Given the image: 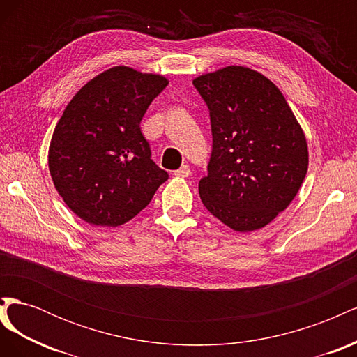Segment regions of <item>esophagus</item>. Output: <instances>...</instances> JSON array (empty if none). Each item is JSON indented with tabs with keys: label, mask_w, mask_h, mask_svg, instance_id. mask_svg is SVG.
Masks as SVG:
<instances>
[{
	"label": "esophagus",
	"mask_w": 357,
	"mask_h": 357,
	"mask_svg": "<svg viewBox=\"0 0 357 357\" xmlns=\"http://www.w3.org/2000/svg\"><path fill=\"white\" fill-rule=\"evenodd\" d=\"M174 174L178 177H189L190 176V167L189 165H181L177 171H174Z\"/></svg>",
	"instance_id": "esophagus-1"
}]
</instances>
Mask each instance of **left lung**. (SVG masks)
Wrapping results in <instances>:
<instances>
[{
  "mask_svg": "<svg viewBox=\"0 0 357 357\" xmlns=\"http://www.w3.org/2000/svg\"><path fill=\"white\" fill-rule=\"evenodd\" d=\"M210 112L213 149L199 197L234 231L264 228L296 197L308 169L304 132L261 73L231 66L193 80Z\"/></svg>",
  "mask_w": 357,
  "mask_h": 357,
  "instance_id": "1",
  "label": "left lung"
}]
</instances>
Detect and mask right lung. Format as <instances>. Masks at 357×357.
Wrapping results in <instances>:
<instances>
[{"instance_id":"obj_1","label":"right lung","mask_w":357,"mask_h":357,"mask_svg":"<svg viewBox=\"0 0 357 357\" xmlns=\"http://www.w3.org/2000/svg\"><path fill=\"white\" fill-rule=\"evenodd\" d=\"M167 86L162 75L113 67L86 83L63 110L52 135L49 169L63 202L84 222L123 225L168 180L139 129Z\"/></svg>"}]
</instances>
